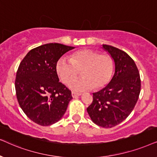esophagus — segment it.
Instances as JSON below:
<instances>
[{
    "label": "esophagus",
    "mask_w": 157,
    "mask_h": 157,
    "mask_svg": "<svg viewBox=\"0 0 157 157\" xmlns=\"http://www.w3.org/2000/svg\"><path fill=\"white\" fill-rule=\"evenodd\" d=\"M82 94L81 93H75V92H72V96L73 98H77L78 97V96H80Z\"/></svg>",
    "instance_id": "esophagus-1"
}]
</instances>
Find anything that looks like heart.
I'll use <instances>...</instances> for the list:
<instances>
[{
    "label": "heart",
    "mask_w": 157,
    "mask_h": 157,
    "mask_svg": "<svg viewBox=\"0 0 157 157\" xmlns=\"http://www.w3.org/2000/svg\"><path fill=\"white\" fill-rule=\"evenodd\" d=\"M82 69V78H72ZM56 71L62 82L67 83L70 80L67 86L72 90L83 92L93 87L100 90L111 81L114 62L108 54H100L95 50L82 49L71 54L70 59L59 58L56 64Z\"/></svg>",
    "instance_id": "obj_1"
}]
</instances>
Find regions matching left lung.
<instances>
[{
    "mask_svg": "<svg viewBox=\"0 0 157 157\" xmlns=\"http://www.w3.org/2000/svg\"><path fill=\"white\" fill-rule=\"evenodd\" d=\"M102 48L113 59L115 72L110 82L93 93V101L87 108L94 124L112 128L124 121L135 107L141 90L139 70L130 56L110 45Z\"/></svg>",
    "mask_w": 157,
    "mask_h": 157,
    "instance_id": "8db88e82",
    "label": "left lung"
}]
</instances>
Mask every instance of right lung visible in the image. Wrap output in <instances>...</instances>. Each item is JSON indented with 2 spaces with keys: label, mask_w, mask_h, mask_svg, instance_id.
Listing matches in <instances>:
<instances>
[{
  "label": "right lung",
  "mask_w": 157,
  "mask_h": 157,
  "mask_svg": "<svg viewBox=\"0 0 157 157\" xmlns=\"http://www.w3.org/2000/svg\"><path fill=\"white\" fill-rule=\"evenodd\" d=\"M73 49L58 43L46 44L29 51L19 64L16 97L24 113L37 124L47 126L58 122L72 99L71 91L59 82L56 64Z\"/></svg>",
  "instance_id": "obj_1"
}]
</instances>
